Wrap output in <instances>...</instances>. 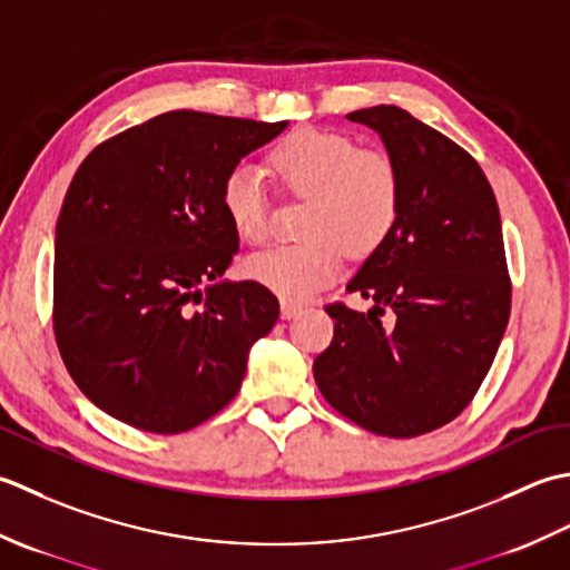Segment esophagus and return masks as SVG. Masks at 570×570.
Returning a JSON list of instances; mask_svg holds the SVG:
<instances>
[{"mask_svg": "<svg viewBox=\"0 0 570 570\" xmlns=\"http://www.w3.org/2000/svg\"><path fill=\"white\" fill-rule=\"evenodd\" d=\"M299 309H302L299 302H293V299H283V302H281V315H283V320L295 317Z\"/></svg>", "mask_w": 570, "mask_h": 570, "instance_id": "obj_1", "label": "esophagus"}]
</instances>
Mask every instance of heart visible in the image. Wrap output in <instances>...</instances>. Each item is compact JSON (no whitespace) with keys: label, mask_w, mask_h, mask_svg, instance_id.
I'll use <instances>...</instances> for the list:
<instances>
[{"label":"heart","mask_w":570,"mask_h":570,"mask_svg":"<svg viewBox=\"0 0 570 570\" xmlns=\"http://www.w3.org/2000/svg\"><path fill=\"white\" fill-rule=\"evenodd\" d=\"M275 179L307 199L302 234L287 246L253 253L243 263L250 281L285 299H305L330 285L346 258L374 253L391 236L401 212V174L379 149H358L350 135L297 130L271 153ZM220 204L248 243L268 238V196L255 167L236 165L220 187Z\"/></svg>","instance_id":"obj_1"}]
</instances>
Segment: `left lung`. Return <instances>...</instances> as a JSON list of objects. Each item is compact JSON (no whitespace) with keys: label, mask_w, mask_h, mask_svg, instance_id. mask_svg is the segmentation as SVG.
<instances>
[{"label":"left lung","mask_w":570,"mask_h":570,"mask_svg":"<svg viewBox=\"0 0 570 570\" xmlns=\"http://www.w3.org/2000/svg\"><path fill=\"white\" fill-rule=\"evenodd\" d=\"M374 130L401 174L391 236L346 285L374 305L327 307L315 358L332 409L364 431L415 438L458 417L502 342L512 285L494 191L462 147L396 106L346 115Z\"/></svg>","instance_id":"obj_1"}]
</instances>
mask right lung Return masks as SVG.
I'll list each match as a JSON object with an SVG mask.
<instances>
[{
	"label": "right lung",
	"instance_id": "right-lung-1",
	"mask_svg": "<svg viewBox=\"0 0 570 570\" xmlns=\"http://www.w3.org/2000/svg\"><path fill=\"white\" fill-rule=\"evenodd\" d=\"M285 127L171 110L78 167L56 220L53 332L100 411L174 435L236 399L281 305L261 283L224 281L238 234L220 187Z\"/></svg>",
	"mask_w": 570,
	"mask_h": 570
}]
</instances>
